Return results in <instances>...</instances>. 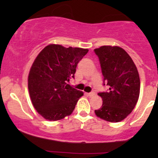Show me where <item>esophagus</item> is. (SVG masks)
Listing matches in <instances>:
<instances>
[{
    "mask_svg": "<svg viewBox=\"0 0 158 158\" xmlns=\"http://www.w3.org/2000/svg\"><path fill=\"white\" fill-rule=\"evenodd\" d=\"M86 94L88 97H93V96L95 95V93H94V92H90V93H87Z\"/></svg>",
    "mask_w": 158,
    "mask_h": 158,
    "instance_id": "34e87169",
    "label": "esophagus"
}]
</instances>
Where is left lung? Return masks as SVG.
Wrapping results in <instances>:
<instances>
[{
    "mask_svg": "<svg viewBox=\"0 0 158 158\" xmlns=\"http://www.w3.org/2000/svg\"><path fill=\"white\" fill-rule=\"evenodd\" d=\"M103 75L106 92L98 93L102 106L95 110L101 119L111 123L124 119L135 108L140 88L139 73L130 56L119 47L102 46L95 49Z\"/></svg>",
    "mask_w": 158,
    "mask_h": 158,
    "instance_id": "1",
    "label": "left lung"
}]
</instances>
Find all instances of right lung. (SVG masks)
Segmentation results:
<instances>
[{
  "mask_svg": "<svg viewBox=\"0 0 158 158\" xmlns=\"http://www.w3.org/2000/svg\"><path fill=\"white\" fill-rule=\"evenodd\" d=\"M88 52L50 44L36 57L29 73L28 89L34 108L44 119L56 121L73 112L83 92L67 82L74 79L77 64Z\"/></svg>",
  "mask_w": 158,
  "mask_h": 158,
  "instance_id": "obj_1",
  "label": "right lung"
}]
</instances>
